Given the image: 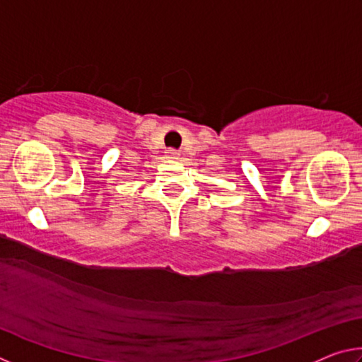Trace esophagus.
I'll return each mask as SVG.
<instances>
[{"label": "esophagus", "mask_w": 362, "mask_h": 362, "mask_svg": "<svg viewBox=\"0 0 362 362\" xmlns=\"http://www.w3.org/2000/svg\"><path fill=\"white\" fill-rule=\"evenodd\" d=\"M166 153H168V156H169V158H173V159H175L177 156H179V151L174 150V148H169Z\"/></svg>", "instance_id": "obj_1"}]
</instances>
